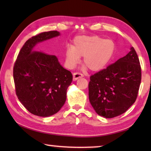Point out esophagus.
<instances>
[{"label":"esophagus","instance_id":"34e87169","mask_svg":"<svg viewBox=\"0 0 151 151\" xmlns=\"http://www.w3.org/2000/svg\"><path fill=\"white\" fill-rule=\"evenodd\" d=\"M83 77V75L79 73H73V81H76L79 78Z\"/></svg>","mask_w":151,"mask_h":151}]
</instances>
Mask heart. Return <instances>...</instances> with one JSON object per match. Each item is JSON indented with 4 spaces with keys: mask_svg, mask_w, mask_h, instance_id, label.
Listing matches in <instances>:
<instances>
[{
    "mask_svg": "<svg viewBox=\"0 0 151 151\" xmlns=\"http://www.w3.org/2000/svg\"><path fill=\"white\" fill-rule=\"evenodd\" d=\"M115 45L109 39L99 36H78L65 53L68 68H73L83 57V63L89 70L99 71L105 67L113 56Z\"/></svg>",
    "mask_w": 151,
    "mask_h": 151,
    "instance_id": "1",
    "label": "heart"
}]
</instances>
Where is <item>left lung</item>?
<instances>
[{
  "label": "left lung",
  "mask_w": 151,
  "mask_h": 151,
  "mask_svg": "<svg viewBox=\"0 0 151 151\" xmlns=\"http://www.w3.org/2000/svg\"><path fill=\"white\" fill-rule=\"evenodd\" d=\"M89 101L99 115L113 118L126 112L137 98L141 67L133 47L124 57L90 77Z\"/></svg>",
  "instance_id": "left-lung-1"
}]
</instances>
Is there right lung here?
<instances>
[{"label":"right lung","mask_w":151,"mask_h":151,"mask_svg":"<svg viewBox=\"0 0 151 151\" xmlns=\"http://www.w3.org/2000/svg\"><path fill=\"white\" fill-rule=\"evenodd\" d=\"M60 35L57 30L44 32L27 40L18 55L13 68L17 96L30 113L49 116L64 105L66 90L73 81L55 55L34 50L40 42Z\"/></svg>","instance_id":"right-lung-1"}]
</instances>
